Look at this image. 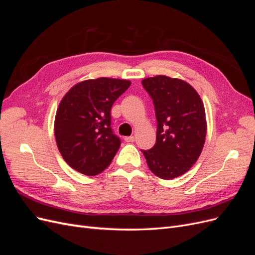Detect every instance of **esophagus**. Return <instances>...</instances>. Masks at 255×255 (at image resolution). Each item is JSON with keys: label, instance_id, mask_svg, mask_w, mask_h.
Returning a JSON list of instances; mask_svg holds the SVG:
<instances>
[{"label": "esophagus", "instance_id": "obj_1", "mask_svg": "<svg viewBox=\"0 0 255 255\" xmlns=\"http://www.w3.org/2000/svg\"><path fill=\"white\" fill-rule=\"evenodd\" d=\"M125 141L133 142V141H135V137L134 136H127V137H125Z\"/></svg>", "mask_w": 255, "mask_h": 255}]
</instances>
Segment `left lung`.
Returning a JSON list of instances; mask_svg holds the SVG:
<instances>
[{"mask_svg": "<svg viewBox=\"0 0 255 255\" xmlns=\"http://www.w3.org/2000/svg\"><path fill=\"white\" fill-rule=\"evenodd\" d=\"M153 100L156 142L141 151L150 170L163 180L186 173L198 160L206 136L204 104L196 89L180 79L156 75L141 81Z\"/></svg>", "mask_w": 255, "mask_h": 255, "instance_id": "obj_1", "label": "left lung"}]
</instances>
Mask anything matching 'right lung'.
Returning a JSON list of instances; mask_svg holds the SVG:
<instances>
[{
    "instance_id": "right-lung-1",
    "label": "right lung",
    "mask_w": 255,
    "mask_h": 255,
    "mask_svg": "<svg viewBox=\"0 0 255 255\" xmlns=\"http://www.w3.org/2000/svg\"><path fill=\"white\" fill-rule=\"evenodd\" d=\"M129 86L128 80H86L61 99L54 134L61 156L74 170L94 176L111 165L121 143L112 132L111 110Z\"/></svg>"
}]
</instances>
